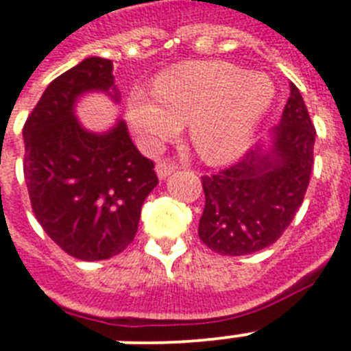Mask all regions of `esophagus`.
I'll use <instances>...</instances> for the list:
<instances>
[{
	"mask_svg": "<svg viewBox=\"0 0 351 351\" xmlns=\"http://www.w3.org/2000/svg\"><path fill=\"white\" fill-rule=\"evenodd\" d=\"M155 171H156V175H158V178H160V180H166L167 176H171L173 173H175L176 166H175V164H171V162H167V160H158V162H156Z\"/></svg>",
	"mask_w": 351,
	"mask_h": 351,
	"instance_id": "1",
	"label": "esophagus"
}]
</instances>
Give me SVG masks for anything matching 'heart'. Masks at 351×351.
<instances>
[{
	"instance_id": "b5f03b06",
	"label": "heart",
	"mask_w": 351,
	"mask_h": 351,
	"mask_svg": "<svg viewBox=\"0 0 351 351\" xmlns=\"http://www.w3.org/2000/svg\"><path fill=\"white\" fill-rule=\"evenodd\" d=\"M155 97L141 88L128 95L126 119L142 146L156 149L189 124V141L207 164H229L254 144L272 108L269 77L225 61H189L162 72Z\"/></svg>"
}]
</instances>
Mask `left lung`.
I'll return each mask as SVG.
<instances>
[{"label":"left lung","instance_id":"1","mask_svg":"<svg viewBox=\"0 0 351 351\" xmlns=\"http://www.w3.org/2000/svg\"><path fill=\"white\" fill-rule=\"evenodd\" d=\"M315 128L295 84L269 141L238 164L202 176L205 193L198 236L210 250L245 256L283 234L303 204L314 166Z\"/></svg>","mask_w":351,"mask_h":351}]
</instances>
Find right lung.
I'll return each mask as SVG.
<instances>
[{"label": "right lung", "instance_id": "right-lung-1", "mask_svg": "<svg viewBox=\"0 0 351 351\" xmlns=\"http://www.w3.org/2000/svg\"><path fill=\"white\" fill-rule=\"evenodd\" d=\"M92 92L121 101L110 59L86 57L53 79L23 128V171L34 215L64 252L82 261L126 249L142 204L158 184L126 122L117 119L95 133L77 119V102Z\"/></svg>", "mask_w": 351, "mask_h": 351}]
</instances>
